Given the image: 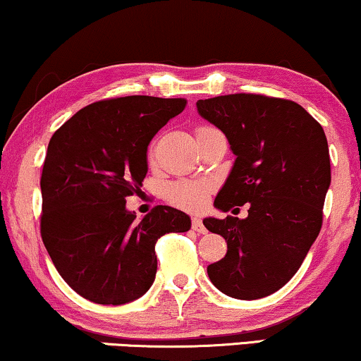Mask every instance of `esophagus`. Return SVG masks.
Masks as SVG:
<instances>
[{"instance_id":"esophagus-1","label":"esophagus","mask_w":361,"mask_h":361,"mask_svg":"<svg viewBox=\"0 0 361 361\" xmlns=\"http://www.w3.org/2000/svg\"><path fill=\"white\" fill-rule=\"evenodd\" d=\"M191 227H192V231H196V232H200V233H206L207 232V229L204 227V224H202V221L200 219V217H192Z\"/></svg>"}]
</instances>
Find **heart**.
<instances>
[{"instance_id":"1","label":"heart","mask_w":361,"mask_h":361,"mask_svg":"<svg viewBox=\"0 0 361 361\" xmlns=\"http://www.w3.org/2000/svg\"><path fill=\"white\" fill-rule=\"evenodd\" d=\"M209 130V128H201L197 129V134L201 132ZM155 155V144L150 145L149 150V159L154 160ZM211 192V186L206 183H196V181H180L170 186L169 197L173 204L185 207L190 211H197L206 204L207 196Z\"/></svg>"}]
</instances>
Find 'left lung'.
I'll use <instances>...</instances> for the list:
<instances>
[{"mask_svg": "<svg viewBox=\"0 0 361 361\" xmlns=\"http://www.w3.org/2000/svg\"><path fill=\"white\" fill-rule=\"evenodd\" d=\"M196 108L224 132L235 155L214 206L227 212L248 202L245 219L202 221L227 242L226 257L207 275L231 298H265L291 280L321 232L331 186L326 134L289 99L237 93L200 99Z\"/></svg>", "mask_w": 361, "mask_h": 361, "instance_id": "obj_1", "label": "left lung"}]
</instances>
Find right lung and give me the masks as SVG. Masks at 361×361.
I'll use <instances>...</instances> for the list:
<instances>
[{
    "instance_id": "1",
    "label": "right lung",
    "mask_w": 361,
    "mask_h": 361,
    "mask_svg": "<svg viewBox=\"0 0 361 361\" xmlns=\"http://www.w3.org/2000/svg\"><path fill=\"white\" fill-rule=\"evenodd\" d=\"M186 106L183 98L124 96L80 109L49 142L40 191V235L73 291L96 304H126L149 291L155 243L186 232L190 216L157 206L135 219L126 197L139 195L150 140Z\"/></svg>"
}]
</instances>
